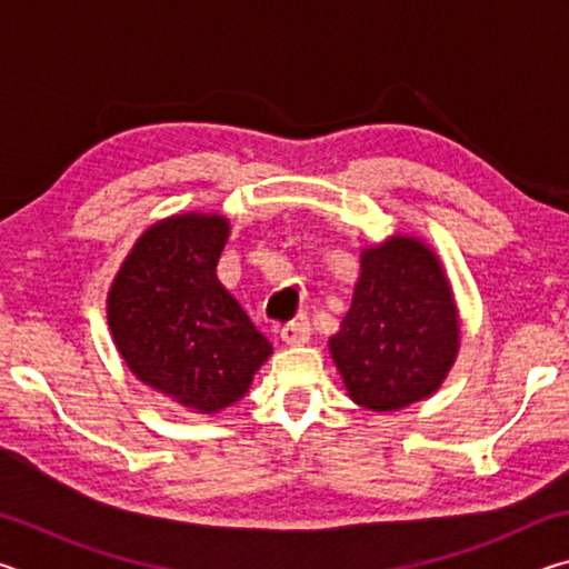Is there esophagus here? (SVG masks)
Segmentation results:
<instances>
[{
  "label": "esophagus",
  "instance_id": "esophagus-1",
  "mask_svg": "<svg viewBox=\"0 0 569 569\" xmlns=\"http://www.w3.org/2000/svg\"><path fill=\"white\" fill-rule=\"evenodd\" d=\"M281 339L288 346H303L308 339H311V323L303 321V319L286 323L281 329Z\"/></svg>",
  "mask_w": 569,
  "mask_h": 569
}]
</instances>
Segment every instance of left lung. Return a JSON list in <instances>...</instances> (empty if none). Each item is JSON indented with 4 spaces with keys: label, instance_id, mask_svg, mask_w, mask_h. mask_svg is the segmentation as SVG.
<instances>
[{
    "label": "left lung",
    "instance_id": "1",
    "mask_svg": "<svg viewBox=\"0 0 569 569\" xmlns=\"http://www.w3.org/2000/svg\"><path fill=\"white\" fill-rule=\"evenodd\" d=\"M459 308L445 266L417 236L361 248L351 308L329 339L353 403L399 411L429 399L457 361Z\"/></svg>",
    "mask_w": 569,
    "mask_h": 569
}]
</instances>
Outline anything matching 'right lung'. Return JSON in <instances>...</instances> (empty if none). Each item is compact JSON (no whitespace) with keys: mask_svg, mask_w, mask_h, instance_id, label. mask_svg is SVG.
Returning a JSON list of instances; mask_svg holds the SVG:
<instances>
[{"mask_svg":"<svg viewBox=\"0 0 569 569\" xmlns=\"http://www.w3.org/2000/svg\"><path fill=\"white\" fill-rule=\"evenodd\" d=\"M228 236L220 213L162 218L134 240L108 291L114 349L134 379L196 413L243 399L273 353L218 281Z\"/></svg>","mask_w":569,"mask_h":569,"instance_id":"add662e5","label":"right lung"}]
</instances>
